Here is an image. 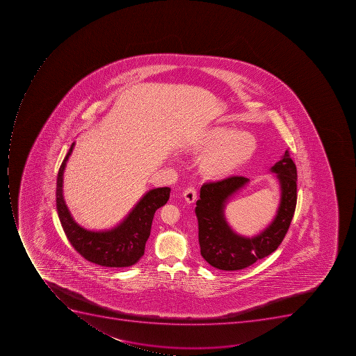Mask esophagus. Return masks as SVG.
Returning a JSON list of instances; mask_svg holds the SVG:
<instances>
[{
  "mask_svg": "<svg viewBox=\"0 0 356 356\" xmlns=\"http://www.w3.org/2000/svg\"><path fill=\"white\" fill-rule=\"evenodd\" d=\"M184 198L188 204H193L197 200V191L195 187H189L184 191Z\"/></svg>",
  "mask_w": 356,
  "mask_h": 356,
  "instance_id": "34e87169",
  "label": "esophagus"
}]
</instances>
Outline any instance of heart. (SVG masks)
I'll list each match as a JSON object with an SVG mask.
<instances>
[{
	"label": "heart",
	"instance_id": "1",
	"mask_svg": "<svg viewBox=\"0 0 356 356\" xmlns=\"http://www.w3.org/2000/svg\"><path fill=\"white\" fill-rule=\"evenodd\" d=\"M257 146V139L250 132L211 127L195 145L198 152H206L199 159V170L208 179H222L248 163Z\"/></svg>",
	"mask_w": 356,
	"mask_h": 356
}]
</instances>
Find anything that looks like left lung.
Masks as SVG:
<instances>
[{
    "label": "left lung",
    "mask_w": 356,
    "mask_h": 356,
    "mask_svg": "<svg viewBox=\"0 0 356 356\" xmlns=\"http://www.w3.org/2000/svg\"><path fill=\"white\" fill-rule=\"evenodd\" d=\"M280 182V202L274 220L254 237L234 232L225 217L230 198L250 182L248 178L234 176L216 182H206L197 200L198 239L204 261L221 270H239L250 266L277 250L289 230L297 202V170L286 150L283 158L273 165Z\"/></svg>",
    "instance_id": "obj_1"
}]
</instances>
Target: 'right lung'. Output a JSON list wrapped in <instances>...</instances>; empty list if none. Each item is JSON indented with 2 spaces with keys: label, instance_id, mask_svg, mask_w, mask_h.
Returning <instances> with one entry per match:
<instances>
[{
  "label": "right lung",
  "instance_id": "obj_1",
  "mask_svg": "<svg viewBox=\"0 0 356 356\" xmlns=\"http://www.w3.org/2000/svg\"><path fill=\"white\" fill-rule=\"evenodd\" d=\"M73 147L74 143L60 165L56 179V210L67 239L82 257L100 266L121 268L135 265L145 254L154 213L168 202L170 188H156L149 191L129 215L111 229L100 232L86 229L72 218L65 204L62 189L63 172Z\"/></svg>",
  "mask_w": 356,
  "mask_h": 356
}]
</instances>
